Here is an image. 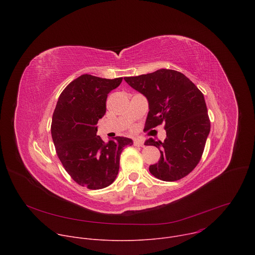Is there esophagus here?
<instances>
[{
  "label": "esophagus",
  "instance_id": "esophagus-1",
  "mask_svg": "<svg viewBox=\"0 0 255 255\" xmlns=\"http://www.w3.org/2000/svg\"><path fill=\"white\" fill-rule=\"evenodd\" d=\"M133 144H134V146H138V147L144 146V143H143V141L141 139H135L133 141Z\"/></svg>",
  "mask_w": 255,
  "mask_h": 255
}]
</instances>
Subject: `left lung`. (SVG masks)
<instances>
[{
	"label": "left lung",
	"instance_id": "8db88e82",
	"mask_svg": "<svg viewBox=\"0 0 255 255\" xmlns=\"http://www.w3.org/2000/svg\"><path fill=\"white\" fill-rule=\"evenodd\" d=\"M124 80L148 100L149 112L144 129L164 123L163 142L152 138L145 141L160 149V158L149 166V171L164 181L187 176L199 163L210 133L204 95L184 74L173 69L161 68Z\"/></svg>",
	"mask_w": 255,
	"mask_h": 255
}]
</instances>
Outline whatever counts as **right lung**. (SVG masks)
Masks as SVG:
<instances>
[{
  "mask_svg": "<svg viewBox=\"0 0 255 255\" xmlns=\"http://www.w3.org/2000/svg\"><path fill=\"white\" fill-rule=\"evenodd\" d=\"M83 75L60 94L52 115L51 135L64 169L77 184L100 190L115 180L124 147L133 141L115 137L108 143L97 135L96 126L106 113L108 94L122 83Z\"/></svg>",
  "mask_w": 255,
  "mask_h": 255,
  "instance_id": "1",
  "label": "right lung"
}]
</instances>
